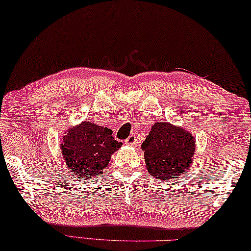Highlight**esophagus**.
<instances>
[{
  "mask_svg": "<svg viewBox=\"0 0 251 251\" xmlns=\"http://www.w3.org/2000/svg\"><path fill=\"white\" fill-rule=\"evenodd\" d=\"M126 144H128V146H135L137 144V135H135L134 133L130 134L129 138L126 140Z\"/></svg>",
  "mask_w": 251,
  "mask_h": 251,
  "instance_id": "obj_1",
  "label": "esophagus"
}]
</instances>
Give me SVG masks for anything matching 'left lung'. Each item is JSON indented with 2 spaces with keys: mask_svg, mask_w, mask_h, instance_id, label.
<instances>
[{
  "mask_svg": "<svg viewBox=\"0 0 251 251\" xmlns=\"http://www.w3.org/2000/svg\"><path fill=\"white\" fill-rule=\"evenodd\" d=\"M147 169L159 181L187 173L195 151L191 133L168 122H156L142 143Z\"/></svg>",
  "mask_w": 251,
  "mask_h": 251,
  "instance_id": "obj_1",
  "label": "left lung"
}]
</instances>
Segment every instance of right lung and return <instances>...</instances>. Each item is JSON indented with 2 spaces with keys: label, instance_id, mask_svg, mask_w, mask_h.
<instances>
[{
  "label": "right lung",
  "instance_id": "obj_1",
  "mask_svg": "<svg viewBox=\"0 0 251 251\" xmlns=\"http://www.w3.org/2000/svg\"><path fill=\"white\" fill-rule=\"evenodd\" d=\"M108 128L81 122L69 129L61 143V153L73 177L85 179L102 173L114 151L122 146Z\"/></svg>",
  "mask_w": 251,
  "mask_h": 251
}]
</instances>
